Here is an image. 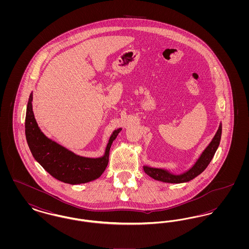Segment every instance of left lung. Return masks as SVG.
<instances>
[{
	"label": "left lung",
	"instance_id": "1",
	"mask_svg": "<svg viewBox=\"0 0 249 249\" xmlns=\"http://www.w3.org/2000/svg\"><path fill=\"white\" fill-rule=\"evenodd\" d=\"M221 132H222V124L220 123L218 130L214 134L212 141L204 149V151L201 153L200 158L195 162V164L192 166L189 171H187L181 175H173L164 169L152 168V167H148V166H143V171L150 178L156 179L158 181H162L166 183H173V184L189 182L193 178L198 177L200 174H201L210 163V161L212 160L213 155L215 153V151L219 145V142H220Z\"/></svg>",
	"mask_w": 249,
	"mask_h": 249
}]
</instances>
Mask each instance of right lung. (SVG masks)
<instances>
[{
  "label": "right lung",
  "instance_id": "add662e5",
  "mask_svg": "<svg viewBox=\"0 0 249 249\" xmlns=\"http://www.w3.org/2000/svg\"><path fill=\"white\" fill-rule=\"evenodd\" d=\"M32 102L33 93L30 95L27 106L25 134L28 145L36 160L53 178L64 183L77 185L100 178L108 164L111 144L121 129L113 131L103 157L96 159L81 157L52 141L43 133L36 122Z\"/></svg>",
  "mask_w": 249,
  "mask_h": 249
}]
</instances>
